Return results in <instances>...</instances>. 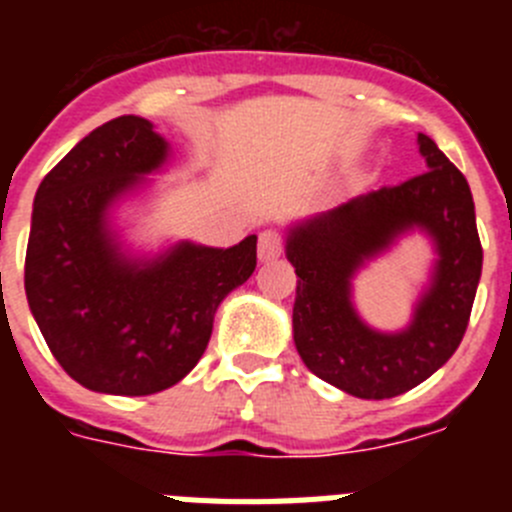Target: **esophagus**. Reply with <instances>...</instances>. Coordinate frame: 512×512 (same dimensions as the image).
<instances>
[{"mask_svg": "<svg viewBox=\"0 0 512 512\" xmlns=\"http://www.w3.org/2000/svg\"><path fill=\"white\" fill-rule=\"evenodd\" d=\"M279 253H282V238H279L274 230H264V233L259 235V259L274 261L279 259Z\"/></svg>", "mask_w": 512, "mask_h": 512, "instance_id": "obj_1", "label": "esophagus"}]
</instances>
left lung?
<instances>
[{"instance_id": "1", "label": "left lung", "mask_w": 512, "mask_h": 512, "mask_svg": "<svg viewBox=\"0 0 512 512\" xmlns=\"http://www.w3.org/2000/svg\"><path fill=\"white\" fill-rule=\"evenodd\" d=\"M418 151L425 174L359 194L284 230V253L297 274V354L315 377L361 400L413 390L454 356L482 277L467 179L428 135L418 133ZM413 232L429 238L437 259L411 323L379 331L355 310L353 279Z\"/></svg>"}]
</instances>
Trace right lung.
I'll return each mask as SVG.
<instances>
[{
    "label": "right lung",
    "mask_w": 512,
    "mask_h": 512,
    "mask_svg": "<svg viewBox=\"0 0 512 512\" xmlns=\"http://www.w3.org/2000/svg\"><path fill=\"white\" fill-rule=\"evenodd\" d=\"M169 158L153 122L122 115L79 140L35 192L27 305L58 364L92 392L140 397L182 382L205 354L220 302L256 269V235L156 253L122 241L117 212Z\"/></svg>",
    "instance_id": "right-lung-1"
}]
</instances>
